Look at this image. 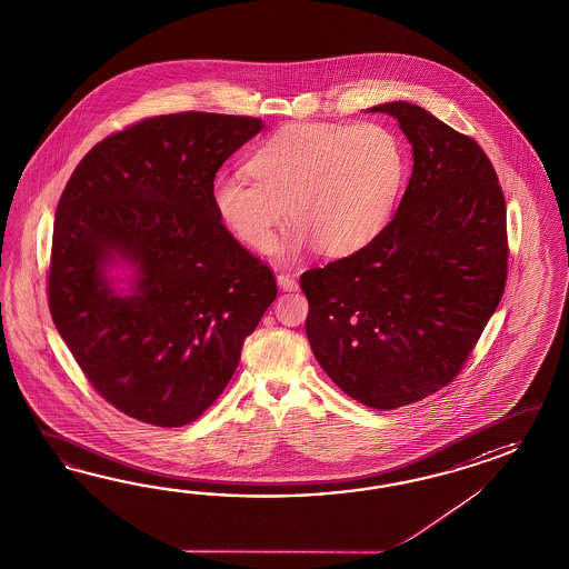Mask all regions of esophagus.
Segmentation results:
<instances>
[{
	"label": "esophagus",
	"instance_id": "34e87169",
	"mask_svg": "<svg viewBox=\"0 0 569 569\" xmlns=\"http://www.w3.org/2000/svg\"><path fill=\"white\" fill-rule=\"evenodd\" d=\"M278 286L283 291L298 290V281H296V279L291 278V276H286V273H279Z\"/></svg>",
	"mask_w": 569,
	"mask_h": 569
}]
</instances>
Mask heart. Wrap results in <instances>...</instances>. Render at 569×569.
<instances>
[{
    "instance_id": "b5f03b06",
    "label": "heart",
    "mask_w": 569,
    "mask_h": 569,
    "mask_svg": "<svg viewBox=\"0 0 569 569\" xmlns=\"http://www.w3.org/2000/svg\"><path fill=\"white\" fill-rule=\"evenodd\" d=\"M250 172L211 182L213 211L240 242L271 249L290 208L296 226L278 247L281 257L310 247L349 257L387 230L407 181V153L380 123H293L254 152Z\"/></svg>"
}]
</instances>
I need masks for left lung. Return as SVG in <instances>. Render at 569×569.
<instances>
[{
	"label": "left lung",
	"instance_id": "obj_1",
	"mask_svg": "<svg viewBox=\"0 0 569 569\" xmlns=\"http://www.w3.org/2000/svg\"><path fill=\"white\" fill-rule=\"evenodd\" d=\"M387 112L413 172L370 247L310 269L306 335L320 368L370 409L421 401L452 382L506 288V201L475 139L411 102Z\"/></svg>",
	"mask_w": 569,
	"mask_h": 569
}]
</instances>
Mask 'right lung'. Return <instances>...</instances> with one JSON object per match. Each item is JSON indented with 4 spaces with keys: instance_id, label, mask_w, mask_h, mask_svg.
<instances>
[{
    "instance_id": "add662e5",
    "label": "right lung",
    "mask_w": 569,
    "mask_h": 569,
    "mask_svg": "<svg viewBox=\"0 0 569 569\" xmlns=\"http://www.w3.org/2000/svg\"><path fill=\"white\" fill-rule=\"evenodd\" d=\"M252 117L179 112L102 139L57 206L49 308L92 387L160 428L222 395L276 278L216 216L211 182Z\"/></svg>"
}]
</instances>
